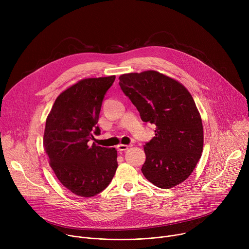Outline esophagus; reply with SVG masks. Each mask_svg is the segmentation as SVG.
Returning a JSON list of instances; mask_svg holds the SVG:
<instances>
[{
    "instance_id": "34e87169",
    "label": "esophagus",
    "mask_w": 249,
    "mask_h": 249,
    "mask_svg": "<svg viewBox=\"0 0 249 249\" xmlns=\"http://www.w3.org/2000/svg\"><path fill=\"white\" fill-rule=\"evenodd\" d=\"M130 147H131V145H123V144H119V145L117 146V149H118V151L124 152V151H127Z\"/></svg>"
}]
</instances>
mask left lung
<instances>
[{
    "label": "left lung",
    "instance_id": "left-lung-1",
    "mask_svg": "<svg viewBox=\"0 0 249 249\" xmlns=\"http://www.w3.org/2000/svg\"><path fill=\"white\" fill-rule=\"evenodd\" d=\"M119 81L141 119L156 125V136L144 148L142 172L163 189L183 182L203 151V125L193 97L180 83L156 71L124 74Z\"/></svg>",
    "mask_w": 249,
    "mask_h": 249
}]
</instances>
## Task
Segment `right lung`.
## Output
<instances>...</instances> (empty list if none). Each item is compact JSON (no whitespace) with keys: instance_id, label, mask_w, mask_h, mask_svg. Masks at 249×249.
Masks as SVG:
<instances>
[{"instance_id":"1","label":"right lung","mask_w":249,"mask_h":249,"mask_svg":"<svg viewBox=\"0 0 249 249\" xmlns=\"http://www.w3.org/2000/svg\"><path fill=\"white\" fill-rule=\"evenodd\" d=\"M115 76L85 79L64 90L47 117L43 146L59 181L74 194L92 197L103 191L115 174L117 151L90 145L99 135L101 104Z\"/></svg>"}]
</instances>
